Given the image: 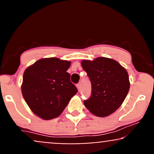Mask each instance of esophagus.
<instances>
[{
  "instance_id": "esophagus-1",
  "label": "esophagus",
  "mask_w": 154,
  "mask_h": 154,
  "mask_svg": "<svg viewBox=\"0 0 154 154\" xmlns=\"http://www.w3.org/2000/svg\"><path fill=\"white\" fill-rule=\"evenodd\" d=\"M76 87L78 88V90H79V91H80V89H81V84H78L76 85Z\"/></svg>"
}]
</instances>
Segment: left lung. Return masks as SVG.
Masks as SVG:
<instances>
[{"mask_svg": "<svg viewBox=\"0 0 154 154\" xmlns=\"http://www.w3.org/2000/svg\"><path fill=\"white\" fill-rule=\"evenodd\" d=\"M81 66L91 84V95L84 105L93 115L106 117L115 112L129 91L128 73L118 62L107 57L84 60Z\"/></svg>", "mask_w": 154, "mask_h": 154, "instance_id": "obj_1", "label": "left lung"}]
</instances>
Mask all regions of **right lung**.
Masks as SVG:
<instances>
[{"label":"right lung","instance_id":"obj_1","mask_svg":"<svg viewBox=\"0 0 154 154\" xmlns=\"http://www.w3.org/2000/svg\"><path fill=\"white\" fill-rule=\"evenodd\" d=\"M70 62L57 57L37 60L25 70L21 92L33 112L43 120L58 117L78 90L67 72Z\"/></svg>","mask_w":154,"mask_h":154}]
</instances>
